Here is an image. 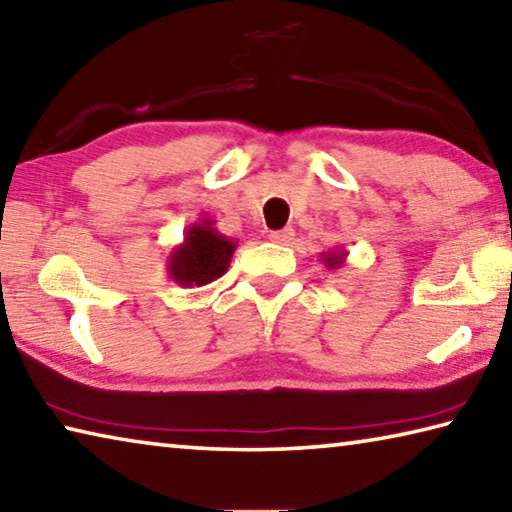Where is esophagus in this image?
I'll return each instance as SVG.
<instances>
[{
    "instance_id": "1",
    "label": "esophagus",
    "mask_w": 512,
    "mask_h": 512,
    "mask_svg": "<svg viewBox=\"0 0 512 512\" xmlns=\"http://www.w3.org/2000/svg\"><path fill=\"white\" fill-rule=\"evenodd\" d=\"M293 237H296V235H293V228L275 230V232H271V235H268V239H271L273 244H280V246H287Z\"/></svg>"
}]
</instances>
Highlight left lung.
Masks as SVG:
<instances>
[{"instance_id": "left-lung-1", "label": "left lung", "mask_w": 512, "mask_h": 512, "mask_svg": "<svg viewBox=\"0 0 512 512\" xmlns=\"http://www.w3.org/2000/svg\"><path fill=\"white\" fill-rule=\"evenodd\" d=\"M320 259H323L327 271H339L341 266H345L348 253H345L343 248H334V250H329V253H320Z\"/></svg>"}]
</instances>
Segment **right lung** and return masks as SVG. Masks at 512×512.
Wrapping results in <instances>:
<instances>
[{"label":"right lung","instance_id":"right-lung-1","mask_svg":"<svg viewBox=\"0 0 512 512\" xmlns=\"http://www.w3.org/2000/svg\"><path fill=\"white\" fill-rule=\"evenodd\" d=\"M237 244L214 228V221L203 216L185 230L183 244L167 257V273L180 287H205L228 271Z\"/></svg>","mask_w":512,"mask_h":512}]
</instances>
